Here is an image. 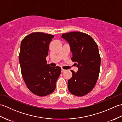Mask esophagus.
Listing matches in <instances>:
<instances>
[{"label":"esophagus","mask_w":122,"mask_h":122,"mask_svg":"<svg viewBox=\"0 0 122 122\" xmlns=\"http://www.w3.org/2000/svg\"><path fill=\"white\" fill-rule=\"evenodd\" d=\"M65 71H66V70H64V69L62 68V69H61V72H64Z\"/></svg>","instance_id":"esophagus-1"}]
</instances>
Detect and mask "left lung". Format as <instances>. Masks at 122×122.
<instances>
[{
	"mask_svg": "<svg viewBox=\"0 0 122 122\" xmlns=\"http://www.w3.org/2000/svg\"><path fill=\"white\" fill-rule=\"evenodd\" d=\"M61 37L69 42L71 60L76 62L78 68L76 73L71 71L72 76L68 80V90L72 94L82 97L93 90L99 76L101 57L98 46L90 36L81 32L63 33Z\"/></svg>",
	"mask_w": 122,
	"mask_h": 122,
	"instance_id": "1",
	"label": "left lung"
}]
</instances>
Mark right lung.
<instances>
[{"mask_svg": "<svg viewBox=\"0 0 122 122\" xmlns=\"http://www.w3.org/2000/svg\"><path fill=\"white\" fill-rule=\"evenodd\" d=\"M53 35L33 32L21 42L19 60L21 74L27 87L33 94L44 97L52 93L61 68L46 63L49 46Z\"/></svg>", "mask_w": 122, "mask_h": 122, "instance_id": "add662e5", "label": "right lung"}]
</instances>
